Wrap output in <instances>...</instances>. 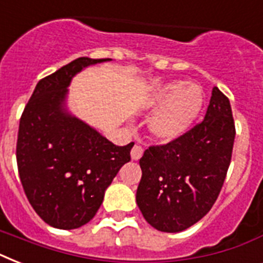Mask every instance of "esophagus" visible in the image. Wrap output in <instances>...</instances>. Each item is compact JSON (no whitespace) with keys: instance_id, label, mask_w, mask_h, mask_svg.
<instances>
[{"instance_id":"34e87169","label":"esophagus","mask_w":263,"mask_h":263,"mask_svg":"<svg viewBox=\"0 0 263 263\" xmlns=\"http://www.w3.org/2000/svg\"><path fill=\"white\" fill-rule=\"evenodd\" d=\"M143 156V147L139 146V144H135L131 150V158L134 161H138L140 160V157Z\"/></svg>"}]
</instances>
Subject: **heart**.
<instances>
[{
  "mask_svg": "<svg viewBox=\"0 0 263 263\" xmlns=\"http://www.w3.org/2000/svg\"><path fill=\"white\" fill-rule=\"evenodd\" d=\"M203 91L198 84L175 80L154 91L147 107L156 110L148 120V131L156 139L173 142L185 135L203 106Z\"/></svg>",
  "mask_w": 263,
  "mask_h": 263,
  "instance_id": "obj_1",
  "label": "heart"
}]
</instances>
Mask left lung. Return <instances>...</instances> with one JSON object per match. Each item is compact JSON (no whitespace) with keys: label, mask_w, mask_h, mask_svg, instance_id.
Here are the masks:
<instances>
[{"label":"left lung","mask_w":263,"mask_h":263,"mask_svg":"<svg viewBox=\"0 0 263 263\" xmlns=\"http://www.w3.org/2000/svg\"><path fill=\"white\" fill-rule=\"evenodd\" d=\"M235 134L229 99L213 87L202 123L144 152L136 203L153 228L181 232L210 212L228 172Z\"/></svg>","instance_id":"obj_1"}]
</instances>
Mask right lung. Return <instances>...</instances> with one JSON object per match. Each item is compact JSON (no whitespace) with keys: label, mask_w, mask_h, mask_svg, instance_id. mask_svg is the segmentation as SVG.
<instances>
[{"label":"right lung","mask_w":263,"mask_h":263,"mask_svg":"<svg viewBox=\"0 0 263 263\" xmlns=\"http://www.w3.org/2000/svg\"><path fill=\"white\" fill-rule=\"evenodd\" d=\"M111 61L80 57L39 80L18 125L16 160L27 199L41 218L76 229L94 218L131 148L116 146L68 110V87L84 68Z\"/></svg>","instance_id":"obj_1"}]
</instances>
